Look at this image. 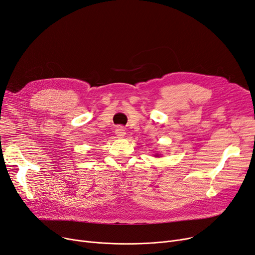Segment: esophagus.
Listing matches in <instances>:
<instances>
[{"label": "esophagus", "instance_id": "esophagus-1", "mask_svg": "<svg viewBox=\"0 0 255 255\" xmlns=\"http://www.w3.org/2000/svg\"><path fill=\"white\" fill-rule=\"evenodd\" d=\"M116 134L118 135V137H123V136L126 134L124 127H122V126L118 127V128L116 129Z\"/></svg>", "mask_w": 255, "mask_h": 255}]
</instances>
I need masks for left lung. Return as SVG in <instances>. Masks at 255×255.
Wrapping results in <instances>:
<instances>
[{
	"instance_id": "1",
	"label": "left lung",
	"mask_w": 255,
	"mask_h": 255,
	"mask_svg": "<svg viewBox=\"0 0 255 255\" xmlns=\"http://www.w3.org/2000/svg\"><path fill=\"white\" fill-rule=\"evenodd\" d=\"M155 156H156V157H158V156H159V154H155Z\"/></svg>"
}]
</instances>
